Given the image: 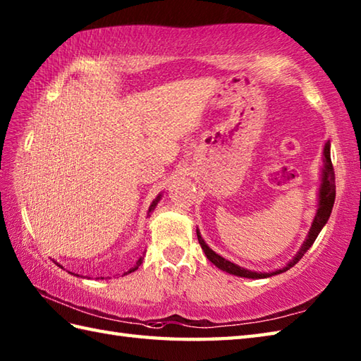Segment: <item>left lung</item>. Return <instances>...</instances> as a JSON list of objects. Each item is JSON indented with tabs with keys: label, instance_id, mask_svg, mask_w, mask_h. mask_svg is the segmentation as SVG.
<instances>
[{
	"label": "left lung",
	"instance_id": "obj_1",
	"mask_svg": "<svg viewBox=\"0 0 361 361\" xmlns=\"http://www.w3.org/2000/svg\"><path fill=\"white\" fill-rule=\"evenodd\" d=\"M334 202H335V173H334V166H332V159H331V140H327L324 142V149H323V167H321V185H319V190H318V208L315 212V217H313L309 234H307V237H305V240L301 245V248H299V251L293 256V259H290V262H287L286 267L278 268V270H274V271H268V273L247 270V268H243L240 265L231 262V260L221 257L220 255H217L216 251L211 250L208 247V243L204 242L200 231L197 229L198 243H200V247L204 251L206 257H208L217 268H220L221 271H226L229 274L239 276V278H248V279L270 278V276L290 270V268L295 264H298V260L301 259L305 252H307V250L312 247L313 242H315V239L318 237V234L321 233V229H323L324 225L327 224L329 217H331Z\"/></svg>",
	"mask_w": 361,
	"mask_h": 361
}]
</instances>
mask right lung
I'll return each instance as SVG.
<instances>
[{
    "instance_id": "obj_1",
    "label": "right lung",
    "mask_w": 361,
    "mask_h": 361,
    "mask_svg": "<svg viewBox=\"0 0 361 361\" xmlns=\"http://www.w3.org/2000/svg\"><path fill=\"white\" fill-rule=\"evenodd\" d=\"M161 197H163V194H158V197L155 198V200H153L152 202V204L149 206V212H147V216H149V214L153 211V209H155L157 208V204H158V202L161 200ZM57 264V262H56ZM142 264V257H140V260H137V262H136V265L135 267H132V268H130V271L128 273H132V271H135V270H137V267H140ZM60 268H62V265H60V264H57ZM75 276H78V274H75Z\"/></svg>"
}]
</instances>
